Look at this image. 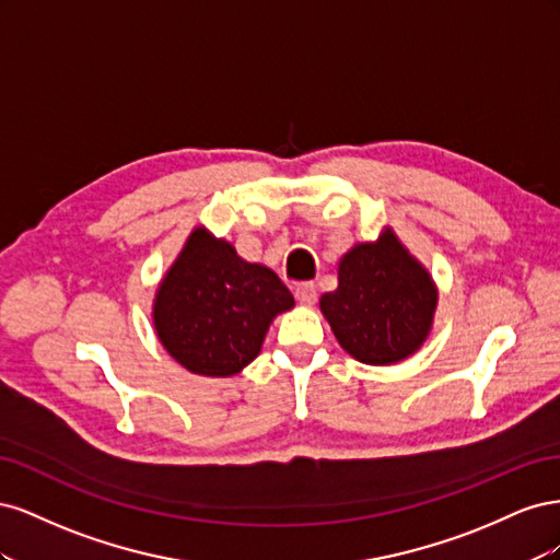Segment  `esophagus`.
<instances>
[{"mask_svg": "<svg viewBox=\"0 0 560 560\" xmlns=\"http://www.w3.org/2000/svg\"><path fill=\"white\" fill-rule=\"evenodd\" d=\"M294 296L299 303H303V306H313V303L317 301V290L313 282H301L296 290H294Z\"/></svg>", "mask_w": 560, "mask_h": 560, "instance_id": "34e87169", "label": "esophagus"}]
</instances>
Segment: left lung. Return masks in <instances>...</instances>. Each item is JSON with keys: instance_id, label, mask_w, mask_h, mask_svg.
<instances>
[{"instance_id": "left-lung-1", "label": "left lung", "mask_w": 560, "mask_h": 560, "mask_svg": "<svg viewBox=\"0 0 560 560\" xmlns=\"http://www.w3.org/2000/svg\"><path fill=\"white\" fill-rule=\"evenodd\" d=\"M439 306L436 282L393 231L354 243L338 259V287L319 311L350 358L371 366L397 364L422 348Z\"/></svg>"}]
</instances>
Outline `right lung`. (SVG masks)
<instances>
[{"label": "right lung", "mask_w": 560, "mask_h": 560, "mask_svg": "<svg viewBox=\"0 0 560 560\" xmlns=\"http://www.w3.org/2000/svg\"><path fill=\"white\" fill-rule=\"evenodd\" d=\"M294 296L264 264L245 261L226 238L196 226L161 278L151 319L161 346L196 376H235Z\"/></svg>", "instance_id": "1"}]
</instances>
